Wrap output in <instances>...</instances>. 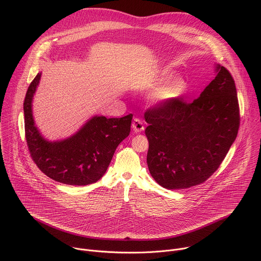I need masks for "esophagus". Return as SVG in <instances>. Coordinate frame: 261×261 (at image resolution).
Returning a JSON list of instances; mask_svg holds the SVG:
<instances>
[{
  "instance_id": "34e87169",
  "label": "esophagus",
  "mask_w": 261,
  "mask_h": 261,
  "mask_svg": "<svg viewBox=\"0 0 261 261\" xmlns=\"http://www.w3.org/2000/svg\"><path fill=\"white\" fill-rule=\"evenodd\" d=\"M132 129L135 133H139L144 129V125L142 123V121L138 118H135L132 122Z\"/></svg>"
}]
</instances>
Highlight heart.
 I'll use <instances>...</instances> for the list:
<instances>
[{"mask_svg": "<svg viewBox=\"0 0 261 261\" xmlns=\"http://www.w3.org/2000/svg\"><path fill=\"white\" fill-rule=\"evenodd\" d=\"M173 72L169 69H163L157 76V81L160 83L168 82L173 77ZM188 90V84L182 79H175L169 84L159 86L153 93L152 99L156 103H167L178 99Z\"/></svg>", "mask_w": 261, "mask_h": 261, "instance_id": "heart-1", "label": "heart"}]
</instances>
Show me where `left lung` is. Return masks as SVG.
Segmentation results:
<instances>
[{
    "instance_id": "left-lung-1",
    "label": "left lung",
    "mask_w": 261,
    "mask_h": 261,
    "mask_svg": "<svg viewBox=\"0 0 261 261\" xmlns=\"http://www.w3.org/2000/svg\"><path fill=\"white\" fill-rule=\"evenodd\" d=\"M216 77L198 99L158 103L144 113L146 163L163 188L186 189L205 181L237 138L240 107L229 71L217 65Z\"/></svg>"
}]
</instances>
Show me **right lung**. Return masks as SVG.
I'll list each match as a JSON object with an SVG mask.
<instances>
[{
    "label": "right lung",
    "instance_id": "right-lung-1",
    "mask_svg": "<svg viewBox=\"0 0 261 261\" xmlns=\"http://www.w3.org/2000/svg\"><path fill=\"white\" fill-rule=\"evenodd\" d=\"M40 77L38 73L33 80L23 102L25 139L33 161L56 181L72 186L96 182L107 170L118 145L129 135L132 114L111 119L96 116L73 136L48 141L36 128L32 114V100Z\"/></svg>",
    "mask_w": 261,
    "mask_h": 261
}]
</instances>
